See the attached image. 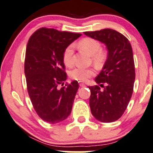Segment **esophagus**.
<instances>
[{
    "instance_id": "obj_1",
    "label": "esophagus",
    "mask_w": 153,
    "mask_h": 153,
    "mask_svg": "<svg viewBox=\"0 0 153 153\" xmlns=\"http://www.w3.org/2000/svg\"><path fill=\"white\" fill-rule=\"evenodd\" d=\"M79 85H80V87H85V84H84V83H82V82H80V84H79Z\"/></svg>"
}]
</instances>
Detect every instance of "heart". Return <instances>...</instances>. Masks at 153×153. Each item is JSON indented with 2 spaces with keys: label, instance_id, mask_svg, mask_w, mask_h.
<instances>
[{
  "label": "heart",
  "instance_id": "1",
  "mask_svg": "<svg viewBox=\"0 0 153 153\" xmlns=\"http://www.w3.org/2000/svg\"><path fill=\"white\" fill-rule=\"evenodd\" d=\"M78 46L81 50L85 51L92 56L93 63L97 66L103 64L105 60V54L102 51V45L100 42L92 38H85L78 42ZM63 61L67 66H72L73 64V46L69 45L65 48L63 53ZM71 78L75 80L85 82L95 74L93 68H84L76 67L70 71Z\"/></svg>",
  "mask_w": 153,
  "mask_h": 153
}]
</instances>
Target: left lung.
<instances>
[{"mask_svg":"<svg viewBox=\"0 0 153 153\" xmlns=\"http://www.w3.org/2000/svg\"><path fill=\"white\" fill-rule=\"evenodd\" d=\"M84 34L104 43L108 50L107 61L95 78L103 90L88 87L91 112L102 122H113L124 113L133 94L136 73L132 47L125 36L111 29Z\"/></svg>","mask_w":153,"mask_h":153,"instance_id":"left-lung-1","label":"left lung"}]
</instances>
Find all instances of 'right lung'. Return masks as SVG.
I'll list each match as a JSON object with an SVG mask.
<instances>
[{
	"label": "right lung",
	"mask_w": 153,
	"mask_h": 153,
	"mask_svg": "<svg viewBox=\"0 0 153 153\" xmlns=\"http://www.w3.org/2000/svg\"><path fill=\"white\" fill-rule=\"evenodd\" d=\"M82 34L42 27L29 39L25 74L30 100L39 117L57 123L70 115L79 85L77 80L59 89L67 79L63 53Z\"/></svg>",
	"instance_id": "add662e5"
}]
</instances>
